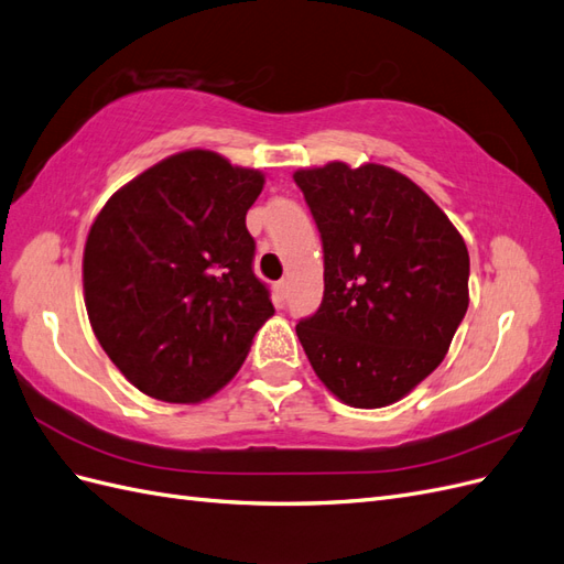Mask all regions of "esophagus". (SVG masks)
<instances>
[{"mask_svg": "<svg viewBox=\"0 0 564 564\" xmlns=\"http://www.w3.org/2000/svg\"><path fill=\"white\" fill-rule=\"evenodd\" d=\"M273 293H276V302L283 304L285 295H288V281H279L276 285H273Z\"/></svg>", "mask_w": 564, "mask_h": 564, "instance_id": "esophagus-1", "label": "esophagus"}]
</instances>
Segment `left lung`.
Listing matches in <instances>:
<instances>
[{
  "label": "left lung",
  "mask_w": 564,
  "mask_h": 564,
  "mask_svg": "<svg viewBox=\"0 0 564 564\" xmlns=\"http://www.w3.org/2000/svg\"><path fill=\"white\" fill-rule=\"evenodd\" d=\"M293 180L324 243V300L295 326L304 354L343 404L390 406L446 357L470 302L468 248L392 167L335 160Z\"/></svg>",
  "instance_id": "left-lung-1"
}]
</instances>
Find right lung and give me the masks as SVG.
<instances>
[{"mask_svg": "<svg viewBox=\"0 0 564 564\" xmlns=\"http://www.w3.org/2000/svg\"><path fill=\"white\" fill-rule=\"evenodd\" d=\"M262 188L260 170L193 149L134 176L96 215L83 257L89 324L143 394L213 397L273 316L246 229Z\"/></svg>", "mask_w": 564, "mask_h": 564, "instance_id": "add662e5", "label": "right lung"}]
</instances>
